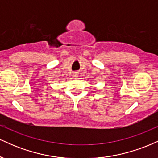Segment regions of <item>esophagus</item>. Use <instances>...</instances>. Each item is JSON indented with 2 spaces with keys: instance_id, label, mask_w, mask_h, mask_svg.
Here are the masks:
<instances>
[{
  "instance_id": "esophagus-1",
  "label": "esophagus",
  "mask_w": 158,
  "mask_h": 158,
  "mask_svg": "<svg viewBox=\"0 0 158 158\" xmlns=\"http://www.w3.org/2000/svg\"><path fill=\"white\" fill-rule=\"evenodd\" d=\"M73 76H74V77H75V78H77V77H78V72H74Z\"/></svg>"
}]
</instances>
